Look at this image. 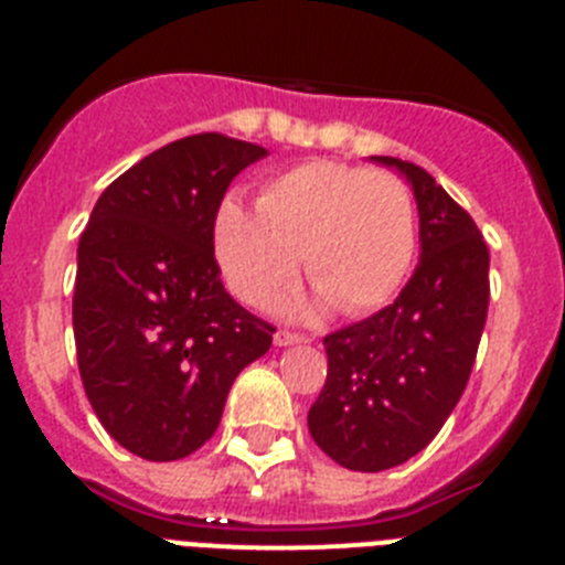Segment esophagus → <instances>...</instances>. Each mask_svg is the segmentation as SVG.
<instances>
[{"label": "esophagus", "mask_w": 565, "mask_h": 565, "mask_svg": "<svg viewBox=\"0 0 565 565\" xmlns=\"http://www.w3.org/2000/svg\"><path fill=\"white\" fill-rule=\"evenodd\" d=\"M302 342H308V337H302V333H291V331L274 333V344H277V348H288V344H302Z\"/></svg>", "instance_id": "34e87169"}]
</instances>
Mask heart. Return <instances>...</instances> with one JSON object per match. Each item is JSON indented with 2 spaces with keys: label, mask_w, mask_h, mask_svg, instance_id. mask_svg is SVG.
Wrapping results in <instances>:
<instances>
[{
  "label": "heart",
  "mask_w": 565,
  "mask_h": 565,
  "mask_svg": "<svg viewBox=\"0 0 565 565\" xmlns=\"http://www.w3.org/2000/svg\"><path fill=\"white\" fill-rule=\"evenodd\" d=\"M416 206L398 178L337 161L277 174L257 209L226 198L214 214V257L226 286L263 306L291 286L299 254L317 282L313 308L359 317L387 306L416 259Z\"/></svg>",
  "instance_id": "heart-1"
}]
</instances>
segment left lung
Listing matches in <instances>:
<instances>
[{
    "label": "left lung",
    "mask_w": 565,
    "mask_h": 565,
    "mask_svg": "<svg viewBox=\"0 0 565 565\" xmlns=\"http://www.w3.org/2000/svg\"><path fill=\"white\" fill-rule=\"evenodd\" d=\"M371 161L411 183L422 254L393 306L322 339L328 379L308 430L356 472L398 467L436 438L467 387L489 306V252L476 221L416 163Z\"/></svg>",
    "instance_id": "1"
}]
</instances>
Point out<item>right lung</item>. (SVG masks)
Instances as JSON below:
<instances>
[{"label": "right lung", "instance_id": "obj_1", "mask_svg": "<svg viewBox=\"0 0 565 565\" xmlns=\"http://www.w3.org/2000/svg\"><path fill=\"white\" fill-rule=\"evenodd\" d=\"M268 149L203 132L115 178L78 239L73 333L104 430L132 456L178 461L221 424L237 373L274 328L237 306L214 259L228 183Z\"/></svg>", "mask_w": 565, "mask_h": 565}]
</instances>
